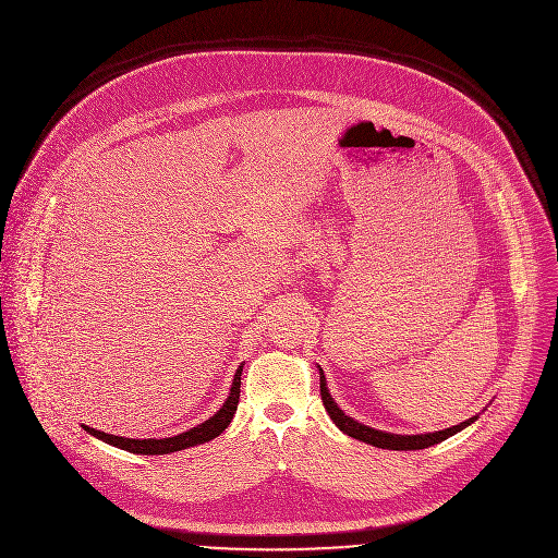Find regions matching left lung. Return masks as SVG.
I'll return each mask as SVG.
<instances>
[{
    "label": "left lung",
    "instance_id": "left-lung-1",
    "mask_svg": "<svg viewBox=\"0 0 558 558\" xmlns=\"http://www.w3.org/2000/svg\"><path fill=\"white\" fill-rule=\"evenodd\" d=\"M318 374H320V400L325 404V411L329 413V417L333 420V424H337L343 433H348L350 437L354 439H361L365 444H372V447H378V449H389V451H417V449H426V447H433V444L437 441H444L447 437L456 435L458 430L466 428L469 424H473L477 420L471 417L466 422H460L458 426H451V428H444V430H435V433H424V435H393V433H385V430H376V428H369L356 420H352L350 415H345L337 402L331 400L329 391H327V385H325V376H323V369L318 367Z\"/></svg>",
    "mask_w": 558,
    "mask_h": 558
}]
</instances>
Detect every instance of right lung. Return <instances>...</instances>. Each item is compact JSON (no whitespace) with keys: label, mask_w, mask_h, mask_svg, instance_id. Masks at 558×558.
<instances>
[{"label":"right lung","mask_w":558,"mask_h":558,"mask_svg":"<svg viewBox=\"0 0 558 558\" xmlns=\"http://www.w3.org/2000/svg\"><path fill=\"white\" fill-rule=\"evenodd\" d=\"M242 369H244V365L238 367L231 393H229L227 402L221 404V409L210 420L189 428L186 433H180V435H173V437H162V439H151V437L149 439H132V437H119V435H111V433H102V430H96V428H89V426H83V428L89 435L111 444V447L130 451V453H138V456H167V453H173V451L197 447V444H204V441L217 437L221 430H225L231 424V420L238 411V402H240Z\"/></svg>","instance_id":"right-lung-1"}]
</instances>
